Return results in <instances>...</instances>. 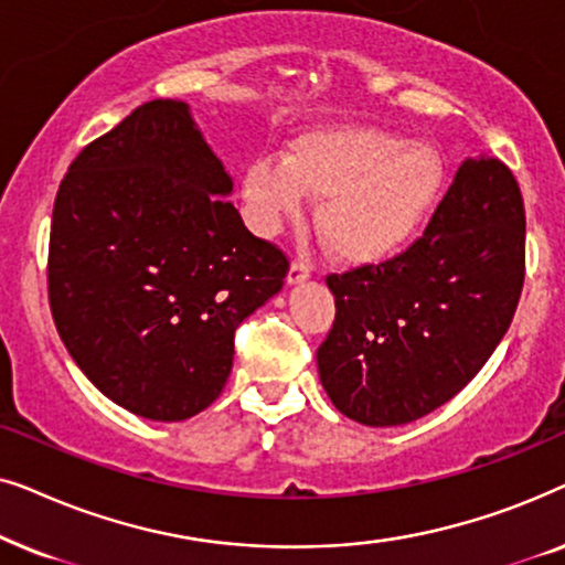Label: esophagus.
Masks as SVG:
<instances>
[{"label":"esophagus","instance_id":"34e87169","mask_svg":"<svg viewBox=\"0 0 565 565\" xmlns=\"http://www.w3.org/2000/svg\"><path fill=\"white\" fill-rule=\"evenodd\" d=\"M308 277H311V267H308L306 262H300V259L292 262L290 269H288V285H300V282H306Z\"/></svg>","mask_w":565,"mask_h":565}]
</instances>
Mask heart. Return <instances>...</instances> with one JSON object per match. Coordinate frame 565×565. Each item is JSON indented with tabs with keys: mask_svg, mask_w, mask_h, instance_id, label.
Instances as JSON below:
<instances>
[{
	"mask_svg": "<svg viewBox=\"0 0 565 565\" xmlns=\"http://www.w3.org/2000/svg\"><path fill=\"white\" fill-rule=\"evenodd\" d=\"M447 167L435 146L373 126L313 130L282 159L259 157L242 192L259 234L273 236L319 203V228L350 265H383L406 249L443 200Z\"/></svg>",
	"mask_w": 565,
	"mask_h": 565,
	"instance_id": "heart-1",
	"label": "heart"
}]
</instances>
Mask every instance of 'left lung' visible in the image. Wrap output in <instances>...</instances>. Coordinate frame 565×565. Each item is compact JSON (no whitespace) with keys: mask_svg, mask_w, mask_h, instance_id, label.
Returning <instances> with one entry per match:
<instances>
[{"mask_svg":"<svg viewBox=\"0 0 565 565\" xmlns=\"http://www.w3.org/2000/svg\"><path fill=\"white\" fill-rule=\"evenodd\" d=\"M522 282L520 184L499 159H466L404 254L327 277L337 319L316 362L331 404L365 427L435 412L497 350Z\"/></svg>","mask_w":565,"mask_h":565,"instance_id":"left-lung-1","label":"left lung"}]
</instances>
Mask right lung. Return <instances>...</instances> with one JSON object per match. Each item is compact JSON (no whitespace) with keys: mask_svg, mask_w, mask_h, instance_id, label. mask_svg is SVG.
<instances>
[{"mask_svg":"<svg viewBox=\"0 0 565 565\" xmlns=\"http://www.w3.org/2000/svg\"><path fill=\"white\" fill-rule=\"evenodd\" d=\"M231 192L180 99L136 107L61 182L53 321L82 373L130 414L182 422L211 406L238 323L282 290L288 259L249 234Z\"/></svg>","mask_w":565,"mask_h":565,"instance_id":"obj_1","label":"right lung"}]
</instances>
